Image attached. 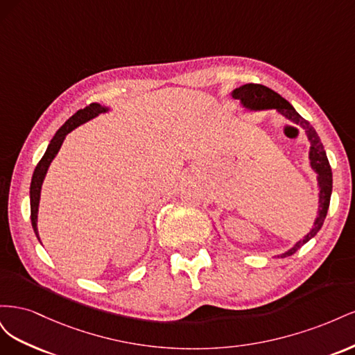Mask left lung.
Returning <instances> with one entry per match:
<instances>
[{"instance_id":"8db88e82","label":"left lung","mask_w":355,"mask_h":355,"mask_svg":"<svg viewBox=\"0 0 355 355\" xmlns=\"http://www.w3.org/2000/svg\"><path fill=\"white\" fill-rule=\"evenodd\" d=\"M232 98L239 99L244 108L247 110H253V111H261V110H277L280 114H283L287 120L292 123L300 125L305 130L308 141L311 142V149H309V159H311V167L314 168L315 173L318 175V187H320V209H318V216L314 222V228L309 231V234L304 240L297 241L292 249L287 250L286 253L280 254V257L286 256H292L296 253L297 249H300L305 243H308L311 239L315 237V234L321 230L326 219L327 209L330 204V196H331V168L329 164V159L326 155V151L323 148V144H321L320 137L317 132L314 130V127L311 125L305 118L300 116L292 105H290L284 98H282L280 94L275 93L274 90L265 87L262 84H244L241 87L235 89L232 92Z\"/></svg>"}]
</instances>
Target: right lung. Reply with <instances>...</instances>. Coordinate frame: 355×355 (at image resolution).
Wrapping results in <instances>:
<instances>
[{
    "instance_id": "1",
    "label": "right lung",
    "mask_w": 355,
    "mask_h": 355,
    "mask_svg": "<svg viewBox=\"0 0 355 355\" xmlns=\"http://www.w3.org/2000/svg\"><path fill=\"white\" fill-rule=\"evenodd\" d=\"M108 108H105V106L99 105V103H90L89 106H85L84 110H80L75 112L69 120L63 124L59 130L56 132L55 137L51 139L49 146H47V151L42 155V158L40 159V163L37 164L35 170H34V175H32V180H31V191H29V196H31V222H32V228H34V232L37 234L38 237V228H37V214H38V204H40V194H41V185H42V180L46 178L47 173V168L50 166V163L53 161V158L56 157V154L59 153V149L63 144V139L65 136L72 132L75 127L81 125L83 123L92 120V118L98 116L102 112H106ZM40 240V237H38Z\"/></svg>"
}]
</instances>
